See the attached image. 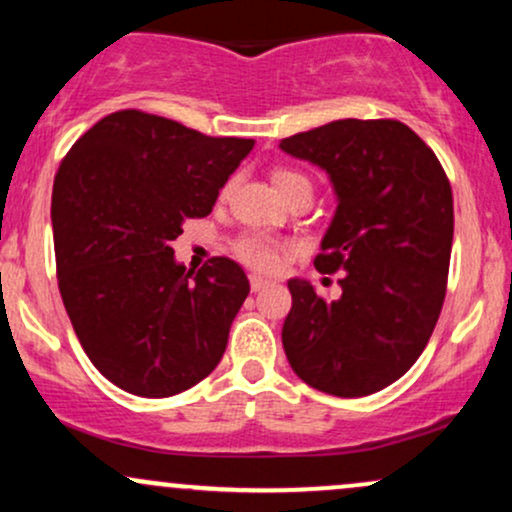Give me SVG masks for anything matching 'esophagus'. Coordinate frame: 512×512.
<instances>
[{"label":"esophagus","instance_id":"obj_1","mask_svg":"<svg viewBox=\"0 0 512 512\" xmlns=\"http://www.w3.org/2000/svg\"><path fill=\"white\" fill-rule=\"evenodd\" d=\"M269 284H272V281L264 279V276H260V274H250V289H252V291H262V289H267Z\"/></svg>","mask_w":512,"mask_h":512}]
</instances>
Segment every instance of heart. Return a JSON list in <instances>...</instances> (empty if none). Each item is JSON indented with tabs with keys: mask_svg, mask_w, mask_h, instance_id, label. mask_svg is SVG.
<instances>
[{
	"mask_svg": "<svg viewBox=\"0 0 512 512\" xmlns=\"http://www.w3.org/2000/svg\"><path fill=\"white\" fill-rule=\"evenodd\" d=\"M274 185L281 197H291L298 190H313L310 180L303 173L291 168H276L274 170ZM236 252L240 260H245L257 269H274L279 262V248L274 240L260 236V233H248L236 243Z\"/></svg>",
	"mask_w": 512,
	"mask_h": 512,
	"instance_id": "obj_1",
	"label": "heart"
}]
</instances>
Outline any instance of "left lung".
<instances>
[{"mask_svg":"<svg viewBox=\"0 0 512 512\" xmlns=\"http://www.w3.org/2000/svg\"><path fill=\"white\" fill-rule=\"evenodd\" d=\"M279 149L330 175L337 211L315 267L337 272L327 301L291 279L281 342L293 373L334 397L402 378L426 349L448 284L452 190L436 154L397 120H337Z\"/></svg>","mask_w":512,"mask_h":512,"instance_id":"left-lung-1","label":"left lung"}]
</instances>
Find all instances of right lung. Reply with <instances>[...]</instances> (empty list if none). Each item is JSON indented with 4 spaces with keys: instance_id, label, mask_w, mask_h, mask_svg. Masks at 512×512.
<instances>
[{
    "instance_id": "1",
    "label": "right lung",
    "mask_w": 512,
    "mask_h": 512,
    "mask_svg": "<svg viewBox=\"0 0 512 512\" xmlns=\"http://www.w3.org/2000/svg\"><path fill=\"white\" fill-rule=\"evenodd\" d=\"M255 142L120 110L64 156L52 187L57 281L86 356L137 397L190 390L219 366L250 293L240 264L187 272L170 248Z\"/></svg>"
}]
</instances>
